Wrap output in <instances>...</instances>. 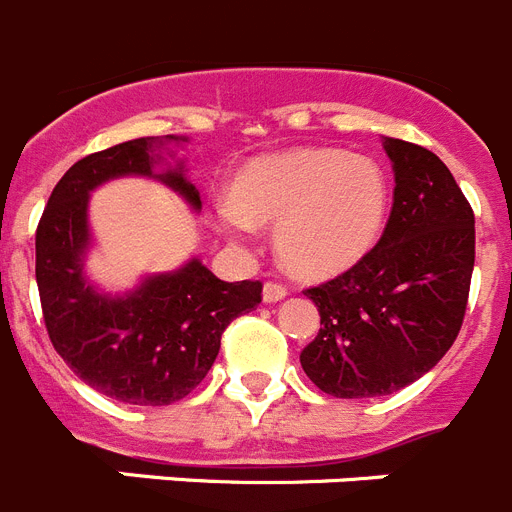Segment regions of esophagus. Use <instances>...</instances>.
Instances as JSON below:
<instances>
[{
  "label": "esophagus",
  "instance_id": "esophagus-1",
  "mask_svg": "<svg viewBox=\"0 0 512 512\" xmlns=\"http://www.w3.org/2000/svg\"><path fill=\"white\" fill-rule=\"evenodd\" d=\"M289 295V289L282 282H266L264 284V302H279Z\"/></svg>",
  "mask_w": 512,
  "mask_h": 512
}]
</instances>
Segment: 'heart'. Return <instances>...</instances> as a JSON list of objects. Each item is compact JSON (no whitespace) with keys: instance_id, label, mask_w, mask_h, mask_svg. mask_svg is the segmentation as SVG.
I'll return each mask as SVG.
<instances>
[{"instance_id":"heart-1","label":"heart","mask_w":512,"mask_h":512,"mask_svg":"<svg viewBox=\"0 0 512 512\" xmlns=\"http://www.w3.org/2000/svg\"><path fill=\"white\" fill-rule=\"evenodd\" d=\"M390 212V179L372 158L341 148H300L253 161L217 205V225L246 238L277 223V251L310 279L336 277L372 251Z\"/></svg>"}]
</instances>
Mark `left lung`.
<instances>
[{
  "label": "left lung",
  "instance_id": "obj_1",
  "mask_svg": "<svg viewBox=\"0 0 512 512\" xmlns=\"http://www.w3.org/2000/svg\"><path fill=\"white\" fill-rule=\"evenodd\" d=\"M395 171L377 246L336 279L305 289L320 330L300 364L325 395L382 397L431 372L454 346L474 269V212L441 158L384 138Z\"/></svg>",
  "mask_w": 512,
  "mask_h": 512
}]
</instances>
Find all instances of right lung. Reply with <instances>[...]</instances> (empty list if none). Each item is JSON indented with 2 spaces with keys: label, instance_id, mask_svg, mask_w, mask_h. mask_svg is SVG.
Masks as SVG:
<instances>
[{
  "label": "right lung",
  "instance_id": "right-lung-1",
  "mask_svg": "<svg viewBox=\"0 0 512 512\" xmlns=\"http://www.w3.org/2000/svg\"><path fill=\"white\" fill-rule=\"evenodd\" d=\"M166 140H184L171 138ZM158 138H135L81 158L53 187L35 230V279L53 348L71 372L125 405L158 408L205 379L225 328L256 310L264 284L223 282L200 259L156 274L130 295H102L84 277L89 192L115 176H156L200 210L182 164L153 174Z\"/></svg>",
  "mask_w": 512,
  "mask_h": 512
}]
</instances>
